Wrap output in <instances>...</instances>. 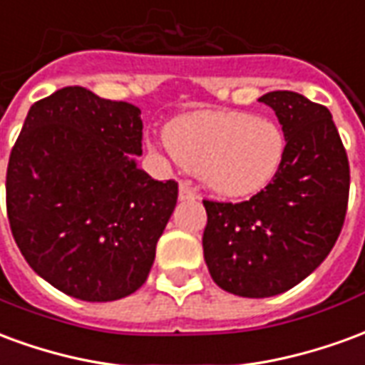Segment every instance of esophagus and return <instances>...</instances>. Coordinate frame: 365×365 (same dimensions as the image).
Instances as JSON below:
<instances>
[{"instance_id":"34e87169","label":"esophagus","mask_w":365,"mask_h":365,"mask_svg":"<svg viewBox=\"0 0 365 365\" xmlns=\"http://www.w3.org/2000/svg\"><path fill=\"white\" fill-rule=\"evenodd\" d=\"M195 197H197L195 187H191L190 183H182V185H180V199H182V201H191V199Z\"/></svg>"}]
</instances>
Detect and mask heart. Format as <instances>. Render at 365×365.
<instances>
[{
	"instance_id": "1",
	"label": "heart",
	"mask_w": 365,
	"mask_h": 365,
	"mask_svg": "<svg viewBox=\"0 0 365 365\" xmlns=\"http://www.w3.org/2000/svg\"><path fill=\"white\" fill-rule=\"evenodd\" d=\"M166 143L180 164L217 195L250 197L262 191L285 158L282 127L237 111H197L172 120Z\"/></svg>"
}]
</instances>
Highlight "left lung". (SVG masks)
Here are the masks:
<instances>
[{"label": "left lung", "instance_id": "1", "mask_svg": "<svg viewBox=\"0 0 365 365\" xmlns=\"http://www.w3.org/2000/svg\"><path fill=\"white\" fill-rule=\"evenodd\" d=\"M260 101L285 135L279 172L248 201H203L209 274L221 289L252 299L279 295L321 266L342 230L350 191L329 109L295 91H269Z\"/></svg>", "mask_w": 365, "mask_h": 365}]
</instances>
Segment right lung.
<instances>
[{"instance_id":"add662e5","label":"right lung","mask_w":365,"mask_h":365,"mask_svg":"<svg viewBox=\"0 0 365 365\" xmlns=\"http://www.w3.org/2000/svg\"><path fill=\"white\" fill-rule=\"evenodd\" d=\"M140 109L70 86L27 113L7 164V217L31 268L70 297L105 303L148 277L178 201L152 180Z\"/></svg>"}]
</instances>
